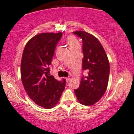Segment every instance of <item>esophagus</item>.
<instances>
[{
	"instance_id": "1",
	"label": "esophagus",
	"mask_w": 134,
	"mask_h": 134,
	"mask_svg": "<svg viewBox=\"0 0 134 134\" xmlns=\"http://www.w3.org/2000/svg\"><path fill=\"white\" fill-rule=\"evenodd\" d=\"M70 77H66V82H67L70 81Z\"/></svg>"
}]
</instances>
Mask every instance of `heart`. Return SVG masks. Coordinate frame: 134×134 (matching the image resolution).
Returning <instances> with one entry per match:
<instances>
[{"mask_svg": "<svg viewBox=\"0 0 134 134\" xmlns=\"http://www.w3.org/2000/svg\"><path fill=\"white\" fill-rule=\"evenodd\" d=\"M67 43L68 44L69 47H73V46L77 45L78 44V42H77V40L76 38L73 36H70V37H68L67 38Z\"/></svg>", "mask_w": 134, "mask_h": 134, "instance_id": "heart-1", "label": "heart"}]
</instances>
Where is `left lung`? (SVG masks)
Listing matches in <instances>:
<instances>
[{
	"label": "left lung",
	"instance_id": "1",
	"mask_svg": "<svg viewBox=\"0 0 134 134\" xmlns=\"http://www.w3.org/2000/svg\"><path fill=\"white\" fill-rule=\"evenodd\" d=\"M73 34L82 39V69L87 72L82 75L80 86L75 90L78 101L82 105H91L99 101L104 94L108 85L109 62L99 41L84 31Z\"/></svg>",
	"mask_w": 134,
	"mask_h": 134
}]
</instances>
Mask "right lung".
Wrapping results in <instances>:
<instances>
[{"mask_svg": "<svg viewBox=\"0 0 134 134\" xmlns=\"http://www.w3.org/2000/svg\"><path fill=\"white\" fill-rule=\"evenodd\" d=\"M62 33L37 35L25 47L21 62V79L28 96L44 109L53 107L58 102L66 86L49 75L54 51Z\"/></svg>", "mask_w": 134, "mask_h": 134, "instance_id": "right-lung-1", "label": "right lung"}]
</instances>
